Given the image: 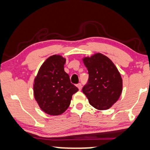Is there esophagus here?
I'll return each instance as SVG.
<instances>
[{"instance_id":"34e87169","label":"esophagus","mask_w":150,"mask_h":150,"mask_svg":"<svg viewBox=\"0 0 150 150\" xmlns=\"http://www.w3.org/2000/svg\"><path fill=\"white\" fill-rule=\"evenodd\" d=\"M76 86H77L78 88H79V90H81V88H82V85H81V83H79V84H78Z\"/></svg>"}]
</instances>
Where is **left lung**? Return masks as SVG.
Here are the masks:
<instances>
[{"label":"left lung","instance_id":"obj_1","mask_svg":"<svg viewBox=\"0 0 150 150\" xmlns=\"http://www.w3.org/2000/svg\"><path fill=\"white\" fill-rule=\"evenodd\" d=\"M82 61L89 74L83 92L96 110H108L118 100L122 90V79L117 67L101 53L83 57Z\"/></svg>","mask_w":150,"mask_h":150}]
</instances>
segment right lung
I'll list each match as a JSON object with an SVG mask.
<instances>
[{"label": "right lung", "mask_w": 150, "mask_h": 150, "mask_svg": "<svg viewBox=\"0 0 150 150\" xmlns=\"http://www.w3.org/2000/svg\"><path fill=\"white\" fill-rule=\"evenodd\" d=\"M66 58L58 54L50 56L34 78V96L40 108L52 116L61 115L70 105L79 89L70 82L64 70Z\"/></svg>", "instance_id": "1"}]
</instances>
